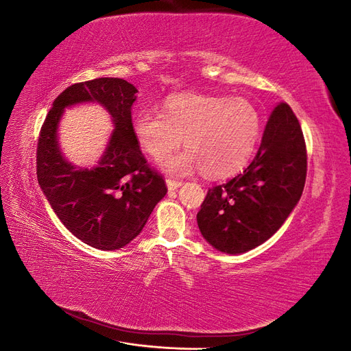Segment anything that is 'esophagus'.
<instances>
[{
    "instance_id": "obj_1",
    "label": "esophagus",
    "mask_w": 351,
    "mask_h": 351,
    "mask_svg": "<svg viewBox=\"0 0 351 351\" xmlns=\"http://www.w3.org/2000/svg\"><path fill=\"white\" fill-rule=\"evenodd\" d=\"M182 186V182H178V180H173V178H167V187L168 190H176Z\"/></svg>"
}]
</instances>
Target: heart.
Listing matches in <instances>:
<instances>
[{
    "mask_svg": "<svg viewBox=\"0 0 351 351\" xmlns=\"http://www.w3.org/2000/svg\"><path fill=\"white\" fill-rule=\"evenodd\" d=\"M133 133L154 158L176 149L183 136L187 149L161 161L167 173L183 176L200 168L208 178H224L247 164L261 136V115L244 98L177 93L165 99L162 114H137Z\"/></svg>",
    "mask_w": 351,
    "mask_h": 351,
    "instance_id": "heart-1",
    "label": "heart"
}]
</instances>
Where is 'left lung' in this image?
<instances>
[{"instance_id":"obj_1","label":"left lung","mask_w":351,"mask_h":351,"mask_svg":"<svg viewBox=\"0 0 351 351\" xmlns=\"http://www.w3.org/2000/svg\"><path fill=\"white\" fill-rule=\"evenodd\" d=\"M307 155L299 120L280 102L269 115L256 156L241 174L208 190L197 212L204 239L222 253L261 246L300 200Z\"/></svg>"}]
</instances>
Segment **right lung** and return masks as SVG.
Segmentation results:
<instances>
[{
    "instance_id": "right-lung-1",
    "label": "right lung",
    "mask_w": 351,
    "mask_h": 351,
    "mask_svg": "<svg viewBox=\"0 0 351 351\" xmlns=\"http://www.w3.org/2000/svg\"><path fill=\"white\" fill-rule=\"evenodd\" d=\"M137 89L117 77L69 86L56 98L40 129L36 151L39 186L66 228L99 250H117L143 230L167 195L161 174L147 165L133 133L132 107ZM95 101L108 110L114 130L99 164L76 167L62 155L58 124L73 104Z\"/></svg>"
}]
</instances>
